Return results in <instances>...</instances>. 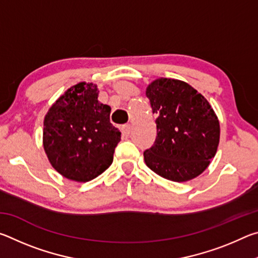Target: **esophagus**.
<instances>
[{"instance_id": "1", "label": "esophagus", "mask_w": 258, "mask_h": 258, "mask_svg": "<svg viewBox=\"0 0 258 258\" xmlns=\"http://www.w3.org/2000/svg\"><path fill=\"white\" fill-rule=\"evenodd\" d=\"M121 131H123V134L125 135V137H128L131 133V125L130 124L124 125L123 127H121Z\"/></svg>"}]
</instances>
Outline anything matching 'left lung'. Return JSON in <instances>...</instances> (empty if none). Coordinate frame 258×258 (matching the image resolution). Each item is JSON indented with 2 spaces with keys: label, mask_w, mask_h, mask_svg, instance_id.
<instances>
[{
  "label": "left lung",
  "mask_w": 258,
  "mask_h": 258,
  "mask_svg": "<svg viewBox=\"0 0 258 258\" xmlns=\"http://www.w3.org/2000/svg\"><path fill=\"white\" fill-rule=\"evenodd\" d=\"M146 95L157 116L155 145L143 154L147 166L174 182L199 176L220 143V121L211 104L187 83L174 78H157Z\"/></svg>",
  "instance_id": "obj_1"
}]
</instances>
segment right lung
I'll use <instances>...</instances> for the list:
<instances>
[{
  "label": "right lung",
  "mask_w": 258,
  "mask_h": 258,
  "mask_svg": "<svg viewBox=\"0 0 258 258\" xmlns=\"http://www.w3.org/2000/svg\"><path fill=\"white\" fill-rule=\"evenodd\" d=\"M97 84L81 82L55 100L44 117L43 148L63 177L89 182L111 165L120 132L110 123L111 108L98 101Z\"/></svg>",
  "instance_id": "obj_1"
}]
</instances>
